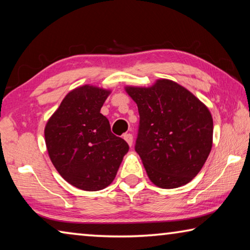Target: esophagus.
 Masks as SVG:
<instances>
[{"label": "esophagus", "instance_id": "1", "mask_svg": "<svg viewBox=\"0 0 250 250\" xmlns=\"http://www.w3.org/2000/svg\"><path fill=\"white\" fill-rule=\"evenodd\" d=\"M124 139L126 141V144H128L130 146H132V144H133V137H132L131 133L124 134Z\"/></svg>", "mask_w": 250, "mask_h": 250}]
</instances>
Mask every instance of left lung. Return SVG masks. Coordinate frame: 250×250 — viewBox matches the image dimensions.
<instances>
[{"instance_id": "1", "label": "left lung", "mask_w": 250, "mask_h": 250, "mask_svg": "<svg viewBox=\"0 0 250 250\" xmlns=\"http://www.w3.org/2000/svg\"><path fill=\"white\" fill-rule=\"evenodd\" d=\"M140 125L136 151L157 187H181L195 178L212 146L209 109L185 86L159 79L151 86L125 85Z\"/></svg>"}]
</instances>
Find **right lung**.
<instances>
[{
	"label": "right lung",
	"mask_w": 250,
	"mask_h": 250,
	"mask_svg": "<svg viewBox=\"0 0 250 250\" xmlns=\"http://www.w3.org/2000/svg\"><path fill=\"white\" fill-rule=\"evenodd\" d=\"M111 90L84 84L71 90L47 120V153L55 169L70 185L98 191L113 181L126 142L111 132L100 110Z\"/></svg>",
	"instance_id": "right-lung-1"
}]
</instances>
